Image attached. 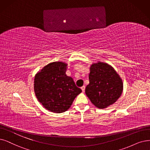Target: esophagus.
I'll return each mask as SVG.
<instances>
[{"mask_svg":"<svg viewBox=\"0 0 150 150\" xmlns=\"http://www.w3.org/2000/svg\"><path fill=\"white\" fill-rule=\"evenodd\" d=\"M85 88H86V86H82V87H81V89H82V91L83 92H84V91H85Z\"/></svg>","mask_w":150,"mask_h":150,"instance_id":"1","label":"esophagus"}]
</instances>
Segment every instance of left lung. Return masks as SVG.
<instances>
[{
  "instance_id": "obj_1",
  "label": "left lung",
  "mask_w": 150,
  "mask_h": 150,
  "mask_svg": "<svg viewBox=\"0 0 150 150\" xmlns=\"http://www.w3.org/2000/svg\"><path fill=\"white\" fill-rule=\"evenodd\" d=\"M88 78L86 94L98 108L104 109L112 105L121 97L123 90L122 79L110 64L100 62L92 64Z\"/></svg>"
}]
</instances>
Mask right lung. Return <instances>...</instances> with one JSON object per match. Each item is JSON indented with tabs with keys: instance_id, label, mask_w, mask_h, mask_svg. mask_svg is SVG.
I'll list each match as a JSON object with an SVG mask.
<instances>
[{
	"instance_id": "1",
	"label": "right lung",
	"mask_w": 150,
	"mask_h": 150,
	"mask_svg": "<svg viewBox=\"0 0 150 150\" xmlns=\"http://www.w3.org/2000/svg\"><path fill=\"white\" fill-rule=\"evenodd\" d=\"M67 64L51 63L35 75L34 92L39 102L52 112L61 113L68 110L82 90L71 77L66 74Z\"/></svg>"
}]
</instances>
